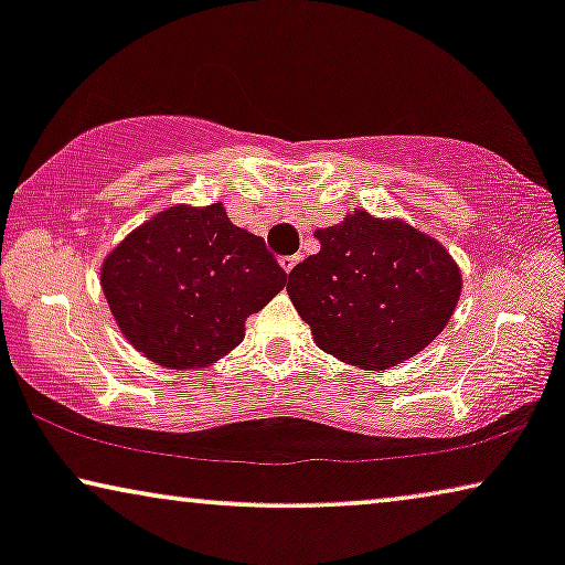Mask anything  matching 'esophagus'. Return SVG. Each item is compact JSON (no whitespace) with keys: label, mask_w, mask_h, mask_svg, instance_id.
I'll use <instances>...</instances> for the list:
<instances>
[{"label":"esophagus","mask_w":565,"mask_h":565,"mask_svg":"<svg viewBox=\"0 0 565 565\" xmlns=\"http://www.w3.org/2000/svg\"><path fill=\"white\" fill-rule=\"evenodd\" d=\"M298 262H300V257H282V259H280V267L285 269V273L290 275V273H292V267H296Z\"/></svg>","instance_id":"1"}]
</instances>
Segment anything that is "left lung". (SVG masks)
<instances>
[{"mask_svg": "<svg viewBox=\"0 0 565 565\" xmlns=\"http://www.w3.org/2000/svg\"><path fill=\"white\" fill-rule=\"evenodd\" d=\"M313 236L321 252L292 267L288 296L323 352L388 370L447 327L462 277L437 238L360 207Z\"/></svg>", "mask_w": 565, "mask_h": 565, "instance_id": "left-lung-1", "label": "left lung"}]
</instances>
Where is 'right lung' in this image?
<instances>
[{
  "label": "right lung",
  "instance_id": "obj_1",
  "mask_svg": "<svg viewBox=\"0 0 565 565\" xmlns=\"http://www.w3.org/2000/svg\"><path fill=\"white\" fill-rule=\"evenodd\" d=\"M285 282L265 238L234 226L223 203L167 207L130 231L99 267L122 334L169 370L207 367L242 344L246 319Z\"/></svg>",
  "mask_w": 565,
  "mask_h": 565
}]
</instances>
